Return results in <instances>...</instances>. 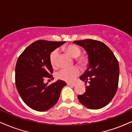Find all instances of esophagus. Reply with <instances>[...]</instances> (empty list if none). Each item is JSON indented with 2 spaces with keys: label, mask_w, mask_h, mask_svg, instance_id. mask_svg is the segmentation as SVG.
<instances>
[{
  "label": "esophagus",
  "mask_w": 132,
  "mask_h": 132,
  "mask_svg": "<svg viewBox=\"0 0 132 132\" xmlns=\"http://www.w3.org/2000/svg\"><path fill=\"white\" fill-rule=\"evenodd\" d=\"M67 85L68 86H75L76 84L75 83H70V82H68Z\"/></svg>",
  "instance_id": "1"
}]
</instances>
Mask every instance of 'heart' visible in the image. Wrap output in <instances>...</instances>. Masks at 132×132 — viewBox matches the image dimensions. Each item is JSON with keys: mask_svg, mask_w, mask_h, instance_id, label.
Returning a JSON list of instances; mask_svg holds the SVG:
<instances>
[{"mask_svg": "<svg viewBox=\"0 0 132 132\" xmlns=\"http://www.w3.org/2000/svg\"><path fill=\"white\" fill-rule=\"evenodd\" d=\"M64 51L73 57H77L81 53V50L79 46L76 45H69L63 48ZM59 53L57 50L53 51L50 56V63L53 67L55 68L57 66V57ZM77 61L82 65H84L87 63V58L84 56H81L78 58ZM80 73V69L78 67L69 68V69H63L60 70L57 74L59 79L62 80L72 82L75 80L76 77Z\"/></svg>", "mask_w": 132, "mask_h": 132, "instance_id": "heart-1", "label": "heart"}]
</instances>
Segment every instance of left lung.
<instances>
[{
	"label": "left lung",
	"mask_w": 132,
	"mask_h": 132,
	"mask_svg": "<svg viewBox=\"0 0 132 132\" xmlns=\"http://www.w3.org/2000/svg\"><path fill=\"white\" fill-rule=\"evenodd\" d=\"M73 43L82 47L88 55V67L79 78L88 82L86 92L78 95L81 104L87 108L98 110L112 100L118 87L119 66L111 50L97 40L86 39Z\"/></svg>",
	"instance_id": "1"
}]
</instances>
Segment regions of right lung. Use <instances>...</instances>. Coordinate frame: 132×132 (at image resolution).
I'll return each mask as SVG.
<instances>
[{
    "instance_id": "obj_1",
    "label": "right lung",
    "mask_w": 132,
    "mask_h": 132,
    "mask_svg": "<svg viewBox=\"0 0 132 132\" xmlns=\"http://www.w3.org/2000/svg\"><path fill=\"white\" fill-rule=\"evenodd\" d=\"M65 42L37 40L19 56L15 68V83L18 92L26 105L38 111L50 110L59 98L62 89L67 85L62 80L48 85L45 78L51 77L53 69L50 63L51 52Z\"/></svg>"
}]
</instances>
